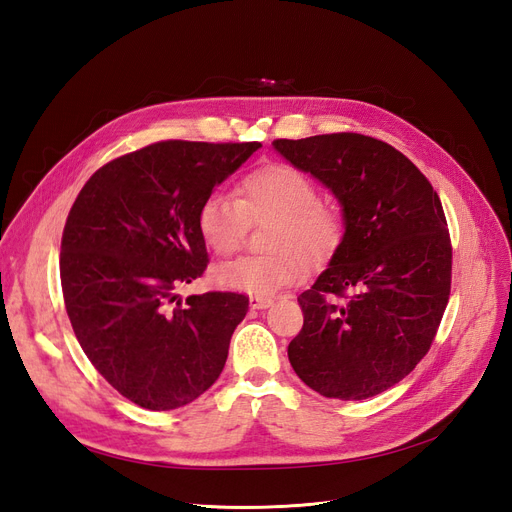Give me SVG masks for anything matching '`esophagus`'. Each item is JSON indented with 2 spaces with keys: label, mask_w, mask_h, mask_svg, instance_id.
Returning a JSON list of instances; mask_svg holds the SVG:
<instances>
[{
  "label": "esophagus",
  "mask_w": 512,
  "mask_h": 512,
  "mask_svg": "<svg viewBox=\"0 0 512 512\" xmlns=\"http://www.w3.org/2000/svg\"><path fill=\"white\" fill-rule=\"evenodd\" d=\"M249 304H251L253 310H266V308H270L274 304V299L272 297H263V295H253L249 299Z\"/></svg>",
  "instance_id": "esophagus-1"
}]
</instances>
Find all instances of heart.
<instances>
[{"label": "heart", "mask_w": 512, "mask_h": 512, "mask_svg": "<svg viewBox=\"0 0 512 512\" xmlns=\"http://www.w3.org/2000/svg\"><path fill=\"white\" fill-rule=\"evenodd\" d=\"M249 221L274 223L266 236V257H236L213 268L217 287L251 295H272L291 285L306 263L327 259L344 238V217L333 204L318 202L314 181L287 164L263 166L246 177L238 198L215 192L198 211V232L208 249L230 255L242 244Z\"/></svg>", "instance_id": "heart-1"}]
</instances>
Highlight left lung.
Returning a JSON list of instances; mask_svg holds the SVG:
<instances>
[{"label":"left lung","mask_w":512,"mask_h":512,"mask_svg":"<svg viewBox=\"0 0 512 512\" xmlns=\"http://www.w3.org/2000/svg\"><path fill=\"white\" fill-rule=\"evenodd\" d=\"M272 145L323 183L344 217L327 270L297 297L304 327L289 344L291 367L327 399H369L415 369L441 325L451 289L441 200L384 141L335 132Z\"/></svg>","instance_id":"8db88e82"}]
</instances>
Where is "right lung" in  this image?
<instances>
[{"instance_id": "add662e5", "label": "right lung", "mask_w": 512, "mask_h": 512, "mask_svg": "<svg viewBox=\"0 0 512 512\" xmlns=\"http://www.w3.org/2000/svg\"><path fill=\"white\" fill-rule=\"evenodd\" d=\"M261 143L162 141L111 160L75 198L61 242V285L75 337L128 401L170 411L223 371L249 310L238 293L189 295L206 244L198 211Z\"/></svg>"}]
</instances>
